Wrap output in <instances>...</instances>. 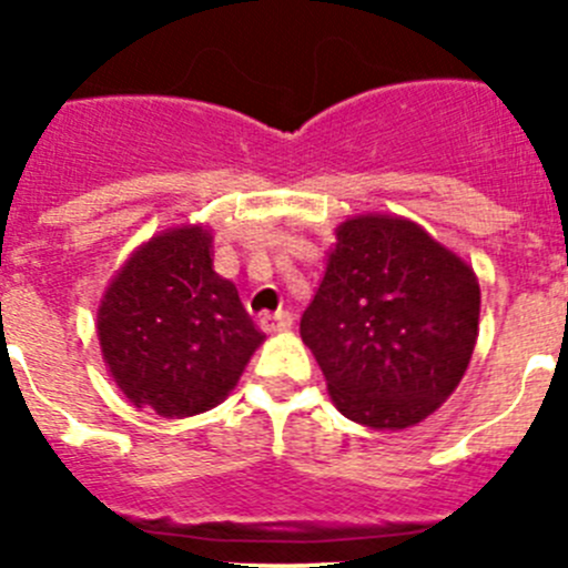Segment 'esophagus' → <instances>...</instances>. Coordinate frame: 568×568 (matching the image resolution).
<instances>
[{"label": "esophagus", "instance_id": "34e87169", "mask_svg": "<svg viewBox=\"0 0 568 568\" xmlns=\"http://www.w3.org/2000/svg\"><path fill=\"white\" fill-rule=\"evenodd\" d=\"M294 325V316L288 311H277V314H263L260 316V327L266 333H277V331H288Z\"/></svg>", "mask_w": 568, "mask_h": 568}]
</instances>
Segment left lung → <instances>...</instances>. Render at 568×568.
<instances>
[{"label": "left lung", "mask_w": 568, "mask_h": 568, "mask_svg": "<svg viewBox=\"0 0 568 568\" xmlns=\"http://www.w3.org/2000/svg\"><path fill=\"white\" fill-rule=\"evenodd\" d=\"M320 291L300 322L333 404L369 428H409L457 389L479 331L468 263L404 219L338 226Z\"/></svg>", "instance_id": "1"}]
</instances>
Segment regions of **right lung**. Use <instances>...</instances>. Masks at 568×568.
I'll use <instances>...</instances> for the list:
<instances>
[{"mask_svg":"<svg viewBox=\"0 0 568 568\" xmlns=\"http://www.w3.org/2000/svg\"><path fill=\"white\" fill-rule=\"evenodd\" d=\"M210 248L201 226L164 232L125 263L100 302L111 378L131 404L162 417L221 404L266 338L235 285L215 274Z\"/></svg>","mask_w":568,"mask_h":568,"instance_id":"1","label":"right lung"}]
</instances>
